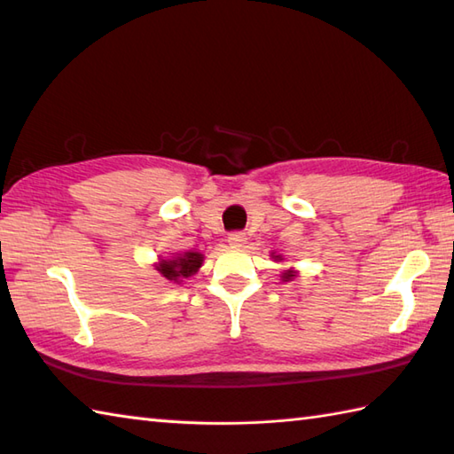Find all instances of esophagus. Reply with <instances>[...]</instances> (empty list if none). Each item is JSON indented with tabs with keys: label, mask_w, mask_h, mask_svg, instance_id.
Masks as SVG:
<instances>
[{
	"label": "esophagus",
	"mask_w": 454,
	"mask_h": 454,
	"mask_svg": "<svg viewBox=\"0 0 454 454\" xmlns=\"http://www.w3.org/2000/svg\"><path fill=\"white\" fill-rule=\"evenodd\" d=\"M227 243L233 247V248H240V247L247 243V235L240 233V231H235V233H229Z\"/></svg>",
	"instance_id": "esophagus-1"
}]
</instances>
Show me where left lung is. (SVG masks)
I'll list each match as a JSON object with an SVG mask.
<instances>
[{"mask_svg": "<svg viewBox=\"0 0 454 454\" xmlns=\"http://www.w3.org/2000/svg\"><path fill=\"white\" fill-rule=\"evenodd\" d=\"M276 258H280V256H276ZM294 276H295V272H294V270H288V272H284L282 278H284V280H290V278H294Z\"/></svg>", "mask_w": 454, "mask_h": 454, "instance_id": "1", "label": "left lung"}]
</instances>
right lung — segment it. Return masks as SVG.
<instances>
[{"label":"right lung","instance_id":"add662e5","mask_svg":"<svg viewBox=\"0 0 454 454\" xmlns=\"http://www.w3.org/2000/svg\"><path fill=\"white\" fill-rule=\"evenodd\" d=\"M201 262H203V256L200 253H186L184 256L172 258V261H162L159 264V272L166 280L182 282V278H188V276L196 274Z\"/></svg>","mask_w":454,"mask_h":454}]
</instances>
